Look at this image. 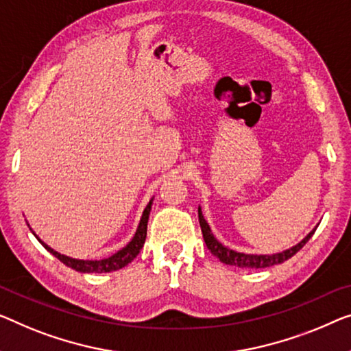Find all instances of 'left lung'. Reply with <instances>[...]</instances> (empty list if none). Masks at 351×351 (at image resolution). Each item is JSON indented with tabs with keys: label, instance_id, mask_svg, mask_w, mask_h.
Masks as SVG:
<instances>
[{
	"label": "left lung",
	"instance_id": "obj_1",
	"mask_svg": "<svg viewBox=\"0 0 351 351\" xmlns=\"http://www.w3.org/2000/svg\"><path fill=\"white\" fill-rule=\"evenodd\" d=\"M198 221H200L203 239H205L206 247L209 249V252H211L214 257H217L222 261V263L230 265V266H238V268H254V269L268 268V266L284 263L285 260L291 258L293 255L298 252V250L304 247V244L309 241V239L312 238V234L315 233V230H317V227L313 228L304 239H301L300 243L295 244L290 249L282 250V252H277V254H271V255H257V254L238 252V250L230 249V247H227V245H223L221 241H217L216 237H214L211 232V228H209L208 222L205 221V217H203L200 206H198Z\"/></svg>",
	"mask_w": 351,
	"mask_h": 351
}]
</instances>
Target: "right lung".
I'll use <instances>...</instances> for the list:
<instances>
[{
    "label": "right lung",
    "mask_w": 351,
    "mask_h": 351,
    "mask_svg": "<svg viewBox=\"0 0 351 351\" xmlns=\"http://www.w3.org/2000/svg\"><path fill=\"white\" fill-rule=\"evenodd\" d=\"M151 205H153V198H151L149 203L145 208L134 238L130 239V241L125 244L123 249H119L118 252H114L113 255H110V257L102 258V260H78V258L67 257V255L56 252V250L51 249L50 245H47L44 241H40L38 234H36L31 228L29 230L33 232L34 237L38 238V241L44 245V247L49 250L51 255H55V257L60 261H62L66 266H69V268L78 271V273H112V271H118V269L124 268L125 265H129L130 261H132L140 254V249L143 247L145 239H146V228H148ZM28 227H29V223H28Z\"/></svg>",
    "instance_id": "1"
}]
</instances>
